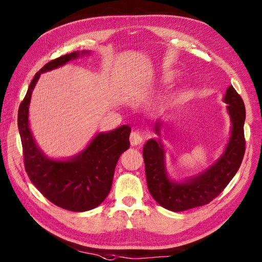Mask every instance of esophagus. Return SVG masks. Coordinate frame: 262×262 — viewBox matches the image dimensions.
I'll return each instance as SVG.
<instances>
[{
	"label": "esophagus",
	"instance_id": "34e87169",
	"mask_svg": "<svg viewBox=\"0 0 262 262\" xmlns=\"http://www.w3.org/2000/svg\"><path fill=\"white\" fill-rule=\"evenodd\" d=\"M144 141L143 136L139 131H133L130 135V143L131 145H139Z\"/></svg>",
	"mask_w": 262,
	"mask_h": 262
}]
</instances>
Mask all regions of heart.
I'll return each instance as SVG.
<instances>
[{
  "label": "heart",
  "mask_w": 262,
  "mask_h": 262,
  "mask_svg": "<svg viewBox=\"0 0 262 262\" xmlns=\"http://www.w3.org/2000/svg\"><path fill=\"white\" fill-rule=\"evenodd\" d=\"M173 78H174V74L173 73H167V74H165V80H167V81H171Z\"/></svg>",
  "instance_id": "1"
}]
</instances>
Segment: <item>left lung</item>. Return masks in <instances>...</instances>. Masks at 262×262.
<instances>
[{"label": "left lung", "instance_id": "8db88e82", "mask_svg": "<svg viewBox=\"0 0 262 262\" xmlns=\"http://www.w3.org/2000/svg\"><path fill=\"white\" fill-rule=\"evenodd\" d=\"M223 100L228 103L232 121L231 137L219 160L198 177L184 183L171 182L164 169V150L160 141L151 139L144 144L146 183L153 199L163 208L178 212L208 205L225 190L239 170L246 151V107L232 85L228 88ZM160 126V122L156 123L155 129L159 136Z\"/></svg>", "mask_w": 262, "mask_h": 262}]
</instances>
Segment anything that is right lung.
I'll use <instances>...</instances> for the list:
<instances>
[{
  "mask_svg": "<svg viewBox=\"0 0 262 262\" xmlns=\"http://www.w3.org/2000/svg\"><path fill=\"white\" fill-rule=\"evenodd\" d=\"M79 55L76 51L48 62L31 81L17 113L24 168L31 182L53 205L75 212L98 207L109 194L119 158L130 148L131 132L130 126L122 125L111 132L99 133L84 151L69 161L50 160L37 148L29 129L32 90L41 73L66 64Z\"/></svg>",
  "mask_w": 262,
  "mask_h": 262,
  "instance_id": "right-lung-1",
  "label": "right lung"
}]
</instances>
